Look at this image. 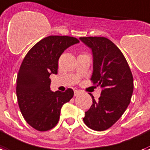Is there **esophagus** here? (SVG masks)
<instances>
[{
  "label": "esophagus",
  "mask_w": 150,
  "mask_h": 150,
  "mask_svg": "<svg viewBox=\"0 0 150 150\" xmlns=\"http://www.w3.org/2000/svg\"><path fill=\"white\" fill-rule=\"evenodd\" d=\"M79 90H75V96H77V95H79Z\"/></svg>",
  "instance_id": "obj_1"
}]
</instances>
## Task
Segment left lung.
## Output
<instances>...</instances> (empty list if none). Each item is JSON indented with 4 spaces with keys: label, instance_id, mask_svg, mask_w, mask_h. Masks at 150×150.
<instances>
[{
    "label": "left lung",
    "instance_id": "obj_1",
    "mask_svg": "<svg viewBox=\"0 0 150 150\" xmlns=\"http://www.w3.org/2000/svg\"><path fill=\"white\" fill-rule=\"evenodd\" d=\"M92 50L93 85L102 88L99 100L92 96L93 104L85 112L83 121L88 127L105 131L116 123L131 102L133 75L123 54L112 41L105 37L79 38Z\"/></svg>",
    "mask_w": 150,
    "mask_h": 150
}]
</instances>
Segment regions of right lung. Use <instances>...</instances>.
<instances>
[{
	"instance_id": "obj_1",
	"label": "right lung",
	"mask_w": 150,
	"mask_h": 150,
	"mask_svg": "<svg viewBox=\"0 0 150 150\" xmlns=\"http://www.w3.org/2000/svg\"><path fill=\"white\" fill-rule=\"evenodd\" d=\"M79 40L69 36L51 35L44 38L29 50L19 67L16 79V95L25 120L39 131H49L57 125L60 109L74 96L50 90L51 74H57L58 60L67 48Z\"/></svg>"
}]
</instances>
